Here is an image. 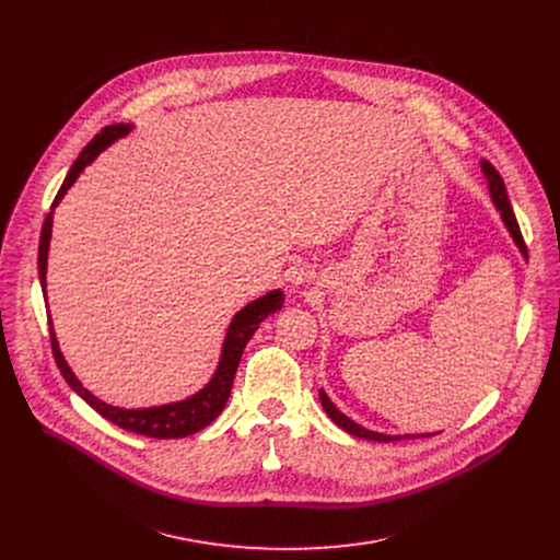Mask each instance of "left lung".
I'll return each instance as SVG.
<instances>
[{
    "instance_id": "left-lung-1",
    "label": "left lung",
    "mask_w": 560,
    "mask_h": 560,
    "mask_svg": "<svg viewBox=\"0 0 560 560\" xmlns=\"http://www.w3.org/2000/svg\"><path fill=\"white\" fill-rule=\"evenodd\" d=\"M483 171H486V175H488V182H490V192H492V199H494V203H497V208L501 210V217H503V221H505V225H508V230L512 232V236H514V242H516V246L521 248V253L527 257V246H525V238H523V234H521V228H518V221H516V214H514V210H512V203H510V199H508V192H505V184H503V177L499 175V171L490 164V162H483ZM318 396H322V404H324V410L328 412V417L339 425V428H343L346 432H350L352 436H359V439H368V441H383V443H387V441H401V439H419V434H406V436H387V434H378V432H372V430H365V428H361L359 423H354V421H350L346 415H341L335 406H332V401L330 398L326 396V392L322 389L318 392ZM421 436H428V434H421Z\"/></svg>"
}]
</instances>
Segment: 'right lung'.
<instances>
[{"label": "right lung", "instance_id": "add662e5", "mask_svg": "<svg viewBox=\"0 0 560 560\" xmlns=\"http://www.w3.org/2000/svg\"><path fill=\"white\" fill-rule=\"evenodd\" d=\"M128 130H130V124H113V126H106L102 132H97L93 137V141L82 152H79V156L74 159V164L70 166L61 188L55 195L52 208L61 201L66 190L74 184L79 173H82L110 141L126 135ZM50 228H52V210L44 219L42 236H39V255H37V268H39V281H42L44 294H46V259H48ZM283 301H285L283 292L272 290L270 294L253 301L250 305H246L242 312H238L232 318V324L228 328V337H225V343H223V354H221V361H219V368H217L212 381L201 392L186 398V401L162 406V408L121 410V408L106 406L104 401H100V398H95L86 387H82V383L77 381V376L68 368V363L63 361V357L59 352V346H57V339H55V332H52V326H50V316H48L50 348H52L55 363H57L59 372L63 374V378L68 381V385L79 396H82L95 412H100L104 419H108L110 423L119 425L121 430H128V432H135V434H143V436H152V439H179V436H188V434H195V432L203 430L206 425H210L221 415V410L225 408L228 396H230L232 381H234L238 361H242L246 343L253 339L255 330H259L261 322L268 314L281 310Z\"/></svg>", "mask_w": 560, "mask_h": 560}]
</instances>
